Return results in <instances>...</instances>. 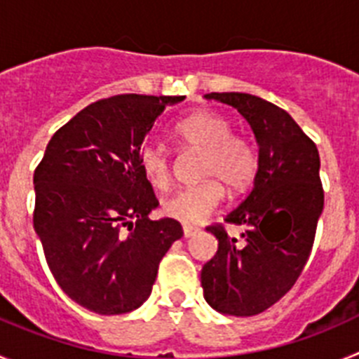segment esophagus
<instances>
[{"mask_svg":"<svg viewBox=\"0 0 359 359\" xmlns=\"http://www.w3.org/2000/svg\"><path fill=\"white\" fill-rule=\"evenodd\" d=\"M198 231V228L194 226H183V237H192Z\"/></svg>","mask_w":359,"mask_h":359,"instance_id":"1","label":"esophagus"}]
</instances>
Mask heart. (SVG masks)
Returning <instances> with one entry per match:
<instances>
[{"label":"heart","instance_id":"heart-1","mask_svg":"<svg viewBox=\"0 0 359 359\" xmlns=\"http://www.w3.org/2000/svg\"><path fill=\"white\" fill-rule=\"evenodd\" d=\"M174 135L185 147L201 151L199 177L205 182L185 187L167 198L161 210L167 217L183 224H198L217 208L223 199V187L239 192L252 183L257 172V151L243 135L231 133L226 116L214 111H196L180 120ZM138 163L145 180L156 189H167L170 183V160L156 144H144L138 151Z\"/></svg>","mask_w":359,"mask_h":359}]
</instances>
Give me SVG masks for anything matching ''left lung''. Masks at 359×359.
I'll use <instances>...</instances> for the list:
<instances>
[{
	"label": "left lung",
	"mask_w": 359,
	"mask_h": 359,
	"mask_svg": "<svg viewBox=\"0 0 359 359\" xmlns=\"http://www.w3.org/2000/svg\"><path fill=\"white\" fill-rule=\"evenodd\" d=\"M236 107L259 145L250 194L224 217L243 226V244L208 226L217 253L201 269L205 300L230 316H253L293 287L309 259L323 210L318 149L284 109L248 93H208Z\"/></svg>",
	"instance_id": "left-lung-1"
}]
</instances>
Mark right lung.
<instances>
[{
	"label": "right lung",
	"mask_w": 359,
	"mask_h": 359,
	"mask_svg": "<svg viewBox=\"0 0 359 359\" xmlns=\"http://www.w3.org/2000/svg\"><path fill=\"white\" fill-rule=\"evenodd\" d=\"M183 98L131 93L90 104L52 136L34 172V230L50 271L97 315L140 307L183 236L176 219H149L158 199L138 163L158 116Z\"/></svg>",
	"instance_id": "right-lung-1"
}]
</instances>
